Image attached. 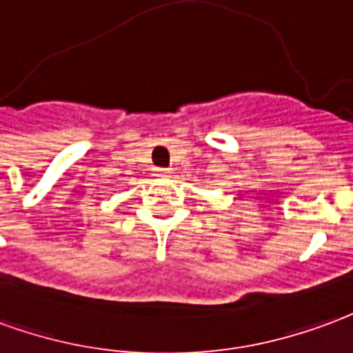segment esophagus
<instances>
[{
  "mask_svg": "<svg viewBox=\"0 0 353 353\" xmlns=\"http://www.w3.org/2000/svg\"><path fill=\"white\" fill-rule=\"evenodd\" d=\"M169 173H171L169 169H156V174H158V176H167Z\"/></svg>",
  "mask_w": 353,
  "mask_h": 353,
  "instance_id": "1",
  "label": "esophagus"
}]
</instances>
